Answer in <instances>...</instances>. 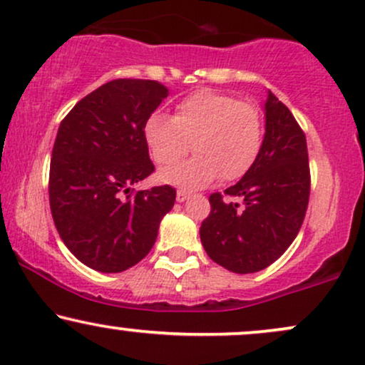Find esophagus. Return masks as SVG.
<instances>
[{
  "mask_svg": "<svg viewBox=\"0 0 365 365\" xmlns=\"http://www.w3.org/2000/svg\"><path fill=\"white\" fill-rule=\"evenodd\" d=\"M175 198H178L179 203H182V201H186L187 198H190V195H187L186 191H181V190H179V191H178V195H175Z\"/></svg>",
  "mask_w": 365,
  "mask_h": 365,
  "instance_id": "esophagus-1",
  "label": "esophagus"
}]
</instances>
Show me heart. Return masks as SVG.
I'll list each match as a JSON object with an SVG mask.
<instances>
[{
    "instance_id": "1",
    "label": "heart",
    "mask_w": 365,
    "mask_h": 365,
    "mask_svg": "<svg viewBox=\"0 0 365 365\" xmlns=\"http://www.w3.org/2000/svg\"><path fill=\"white\" fill-rule=\"evenodd\" d=\"M145 140L158 164H174L190 152V160L165 167L158 181L198 190L218 175L225 181L242 178L255 164L263 140L258 107L213 90L182 98L175 114L153 113L145 123Z\"/></svg>"
}]
</instances>
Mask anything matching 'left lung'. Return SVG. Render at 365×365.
<instances>
[{
    "label": "left lung",
    "mask_w": 365,
    "mask_h": 365,
    "mask_svg": "<svg viewBox=\"0 0 365 365\" xmlns=\"http://www.w3.org/2000/svg\"><path fill=\"white\" fill-rule=\"evenodd\" d=\"M306 136L287 107L268 90L259 153L225 195L210 196L212 212L200 239L210 259L234 273H255L277 261L301 229L309 203Z\"/></svg>",
    "instance_id": "1"
}]
</instances>
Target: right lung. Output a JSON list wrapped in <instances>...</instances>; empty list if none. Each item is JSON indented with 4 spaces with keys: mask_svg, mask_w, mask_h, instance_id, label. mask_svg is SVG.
Masks as SVG:
<instances>
[{
    "mask_svg": "<svg viewBox=\"0 0 365 365\" xmlns=\"http://www.w3.org/2000/svg\"><path fill=\"white\" fill-rule=\"evenodd\" d=\"M169 88L155 80L107 81L59 124L49 170L54 225L76 259L102 273L135 267L155 244L175 190L133 195L153 173L145 123Z\"/></svg>",
    "mask_w": 365,
    "mask_h": 365,
    "instance_id": "add662e5",
    "label": "right lung"
}]
</instances>
